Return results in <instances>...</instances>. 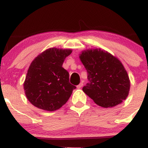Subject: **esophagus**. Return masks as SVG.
Here are the masks:
<instances>
[{"instance_id":"obj_1","label":"esophagus","mask_w":148,"mask_h":148,"mask_svg":"<svg viewBox=\"0 0 148 148\" xmlns=\"http://www.w3.org/2000/svg\"><path fill=\"white\" fill-rule=\"evenodd\" d=\"M83 86H84V84H83V83H80V84L77 86V88H82Z\"/></svg>"}]
</instances>
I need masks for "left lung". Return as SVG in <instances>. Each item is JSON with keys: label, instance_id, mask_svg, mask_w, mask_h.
<instances>
[{"label": "left lung", "instance_id": "obj_1", "mask_svg": "<svg viewBox=\"0 0 148 148\" xmlns=\"http://www.w3.org/2000/svg\"><path fill=\"white\" fill-rule=\"evenodd\" d=\"M79 58L87 70L89 81L83 91L97 104L109 108L127 99L130 80L118 58L101 49L83 51Z\"/></svg>", "mask_w": 148, "mask_h": 148}]
</instances>
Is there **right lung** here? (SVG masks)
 Listing matches in <instances>:
<instances>
[{"mask_svg": "<svg viewBox=\"0 0 148 148\" xmlns=\"http://www.w3.org/2000/svg\"><path fill=\"white\" fill-rule=\"evenodd\" d=\"M72 52V49L53 47L45 50L33 60L23 89L33 106L54 111L67 102L76 86L69 83V73L62 67V64Z\"/></svg>", "mask_w": 148, "mask_h": 148, "instance_id": "1", "label": "right lung"}]
</instances>
